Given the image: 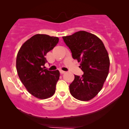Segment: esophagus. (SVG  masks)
<instances>
[{
    "label": "esophagus",
    "mask_w": 129,
    "mask_h": 129,
    "mask_svg": "<svg viewBox=\"0 0 129 129\" xmlns=\"http://www.w3.org/2000/svg\"><path fill=\"white\" fill-rule=\"evenodd\" d=\"M60 73H61V74H64V73H65V72L64 71H63V70H60Z\"/></svg>",
    "instance_id": "1"
}]
</instances>
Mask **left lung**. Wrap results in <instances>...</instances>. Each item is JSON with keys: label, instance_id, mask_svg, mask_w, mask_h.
<instances>
[{"label": "left lung", "instance_id": "8db88e82", "mask_svg": "<svg viewBox=\"0 0 129 129\" xmlns=\"http://www.w3.org/2000/svg\"><path fill=\"white\" fill-rule=\"evenodd\" d=\"M74 59L80 62L81 76H74L69 86L70 94L81 101H88L98 94L108 76L109 54L103 42L94 34L79 31L62 37Z\"/></svg>", "mask_w": 129, "mask_h": 129}]
</instances>
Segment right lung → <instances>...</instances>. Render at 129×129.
Instances as JSON below:
<instances>
[{
	"mask_svg": "<svg viewBox=\"0 0 129 129\" xmlns=\"http://www.w3.org/2000/svg\"><path fill=\"white\" fill-rule=\"evenodd\" d=\"M59 38L37 34L26 41L18 52L16 67L18 76L28 92L39 99L54 94L59 71L44 69L45 55L56 46Z\"/></svg>",
	"mask_w": 129,
	"mask_h": 129,
	"instance_id": "1",
	"label": "right lung"
}]
</instances>
